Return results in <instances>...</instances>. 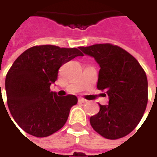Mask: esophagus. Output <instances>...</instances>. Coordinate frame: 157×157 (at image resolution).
Instances as JSON below:
<instances>
[{"label": "esophagus", "instance_id": "1", "mask_svg": "<svg viewBox=\"0 0 157 157\" xmlns=\"http://www.w3.org/2000/svg\"><path fill=\"white\" fill-rule=\"evenodd\" d=\"M78 102H79V103H83V104H84V103H86V102H87V100H86V99L82 98V97H79V98H78Z\"/></svg>", "mask_w": 157, "mask_h": 157}]
</instances>
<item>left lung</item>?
I'll return each mask as SVG.
<instances>
[{"label": "left lung", "mask_w": 157, "mask_h": 157, "mask_svg": "<svg viewBox=\"0 0 157 157\" xmlns=\"http://www.w3.org/2000/svg\"><path fill=\"white\" fill-rule=\"evenodd\" d=\"M79 49L99 64L97 88L109 96V104L99 105L98 113L90 117L92 128L108 140L127 136L140 123L147 105L145 71L130 53L117 45L98 44Z\"/></svg>", "instance_id": "8db88e82"}]
</instances>
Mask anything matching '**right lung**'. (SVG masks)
<instances>
[{"mask_svg":"<svg viewBox=\"0 0 157 157\" xmlns=\"http://www.w3.org/2000/svg\"><path fill=\"white\" fill-rule=\"evenodd\" d=\"M77 56L78 48L36 45L21 53L6 75L7 104L13 119L27 133L48 137L66 123L77 96H58L51 91L61 66Z\"/></svg>","mask_w":157,"mask_h":157,"instance_id":"1","label":"right lung"}]
</instances>
